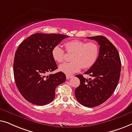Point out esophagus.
<instances>
[{
  "label": "esophagus",
  "mask_w": 132,
  "mask_h": 132,
  "mask_svg": "<svg viewBox=\"0 0 132 132\" xmlns=\"http://www.w3.org/2000/svg\"><path fill=\"white\" fill-rule=\"evenodd\" d=\"M73 75H66V79H69L70 78H73Z\"/></svg>",
  "instance_id": "obj_1"
}]
</instances>
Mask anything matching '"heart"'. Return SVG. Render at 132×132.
I'll return each instance as SVG.
<instances>
[{
	"mask_svg": "<svg viewBox=\"0 0 132 132\" xmlns=\"http://www.w3.org/2000/svg\"><path fill=\"white\" fill-rule=\"evenodd\" d=\"M64 47L68 53H73L70 59L72 62L61 64L59 69L68 75L79 72L82 67L85 69L92 68L99 58V46L94 42L72 40L66 42ZM51 55L54 60L59 63L64 60V51L59 45L53 48Z\"/></svg>",
	"mask_w": 132,
	"mask_h": 132,
	"instance_id": "1",
	"label": "heart"
}]
</instances>
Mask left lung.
I'll return each instance as SVG.
<instances>
[{"label":"left lung","mask_w":132,"mask_h":132,"mask_svg":"<svg viewBox=\"0 0 132 132\" xmlns=\"http://www.w3.org/2000/svg\"><path fill=\"white\" fill-rule=\"evenodd\" d=\"M87 38L98 42L99 58L84 73L90 76V78H85L80 74L76 76L80 84L75 90V95L81 105L93 108L105 102L114 93L120 79L121 64L118 50L106 37Z\"/></svg>","instance_id":"left-lung-1"}]
</instances>
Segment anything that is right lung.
<instances>
[{
	"instance_id": "obj_1",
	"label": "right lung",
	"mask_w": 132,
	"mask_h": 132,
	"mask_svg": "<svg viewBox=\"0 0 132 132\" xmlns=\"http://www.w3.org/2000/svg\"><path fill=\"white\" fill-rule=\"evenodd\" d=\"M68 37L37 33L24 40L18 47L13 65L14 79L18 91L30 103L42 106L51 102L56 87L66 81L62 72L47 74L57 69L52 50Z\"/></svg>"
}]
</instances>
